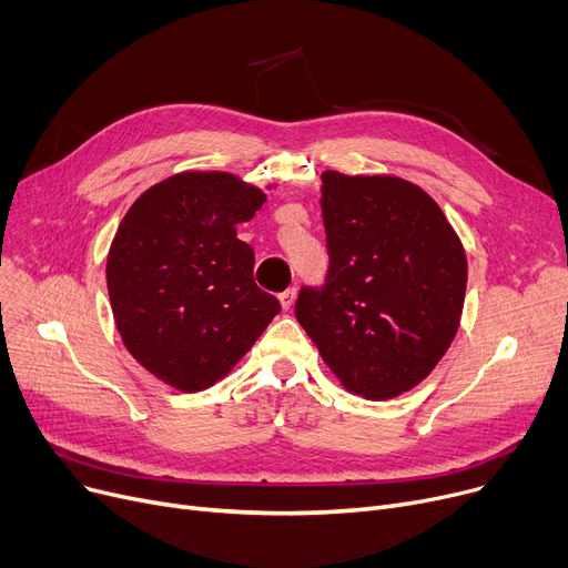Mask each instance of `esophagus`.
Masks as SVG:
<instances>
[{
  "mask_svg": "<svg viewBox=\"0 0 568 568\" xmlns=\"http://www.w3.org/2000/svg\"><path fill=\"white\" fill-rule=\"evenodd\" d=\"M278 302H281L283 311H290V308L294 306V302H296V290H294V287H290V290L281 292V294H278Z\"/></svg>",
  "mask_w": 568,
  "mask_h": 568,
  "instance_id": "esophagus-1",
  "label": "esophagus"
}]
</instances>
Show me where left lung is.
Here are the masks:
<instances>
[{
  "label": "left lung",
  "instance_id": "obj_1",
  "mask_svg": "<svg viewBox=\"0 0 568 568\" xmlns=\"http://www.w3.org/2000/svg\"><path fill=\"white\" fill-rule=\"evenodd\" d=\"M329 274L296 320L347 392L386 400L422 384L458 334L467 257L439 204L394 174L322 172Z\"/></svg>",
  "mask_w": 568,
  "mask_h": 568
}]
</instances>
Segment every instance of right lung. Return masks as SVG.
<instances>
[{
    "mask_svg": "<svg viewBox=\"0 0 568 568\" xmlns=\"http://www.w3.org/2000/svg\"><path fill=\"white\" fill-rule=\"evenodd\" d=\"M264 202L239 174L189 170L149 186L114 232L105 278L116 332L176 392L223 379L281 311L253 281V248L236 239Z\"/></svg>",
    "mask_w": 568,
    "mask_h": 568,
    "instance_id": "right-lung-1",
    "label": "right lung"
}]
</instances>
